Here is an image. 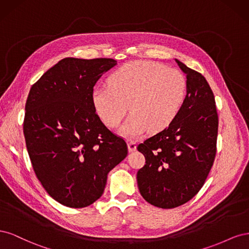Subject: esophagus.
Returning a JSON list of instances; mask_svg holds the SVG:
<instances>
[{"instance_id": "1", "label": "esophagus", "mask_w": 249, "mask_h": 249, "mask_svg": "<svg viewBox=\"0 0 249 249\" xmlns=\"http://www.w3.org/2000/svg\"><path fill=\"white\" fill-rule=\"evenodd\" d=\"M127 148H129V152H135V150H136V148H137V145H136V143H135L134 141H130L129 143H127Z\"/></svg>"}]
</instances>
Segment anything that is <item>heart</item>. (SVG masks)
Listing matches in <instances>:
<instances>
[{"instance_id":"1","label":"heart","mask_w":249,"mask_h":249,"mask_svg":"<svg viewBox=\"0 0 249 249\" xmlns=\"http://www.w3.org/2000/svg\"><path fill=\"white\" fill-rule=\"evenodd\" d=\"M108 85L93 89V107L105 124L116 127L130 106L132 115L120 129L129 138H137L147 130L158 133L167 129L182 111L188 91L182 72L148 60L118 67Z\"/></svg>"}]
</instances>
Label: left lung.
Listing matches in <instances>:
<instances>
[{"label": "left lung", "mask_w": 249, "mask_h": 249, "mask_svg": "<svg viewBox=\"0 0 249 249\" xmlns=\"http://www.w3.org/2000/svg\"><path fill=\"white\" fill-rule=\"evenodd\" d=\"M176 62L187 78L184 107L167 129L137 147L145 157L137 172L139 191L150 205L162 209L182 206L195 196L216 155L218 114L212 89L201 73Z\"/></svg>", "instance_id": "1"}]
</instances>
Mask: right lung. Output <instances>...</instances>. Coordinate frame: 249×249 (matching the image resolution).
Here are the masks:
<instances>
[{"label":"right lung","mask_w":249,"mask_h":249,"mask_svg":"<svg viewBox=\"0 0 249 249\" xmlns=\"http://www.w3.org/2000/svg\"><path fill=\"white\" fill-rule=\"evenodd\" d=\"M117 64L110 58H64L30 89L24 135L37 178L51 197L84 208L104 193L110 170L127 155L125 141L95 113V83Z\"/></svg>","instance_id":"right-lung-1"}]
</instances>
